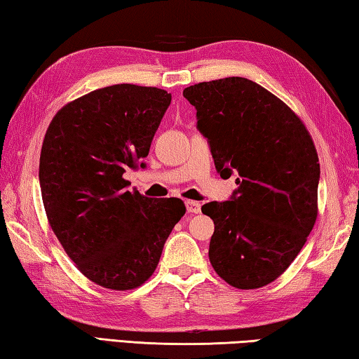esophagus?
Instances as JSON below:
<instances>
[{
	"mask_svg": "<svg viewBox=\"0 0 359 359\" xmlns=\"http://www.w3.org/2000/svg\"><path fill=\"white\" fill-rule=\"evenodd\" d=\"M186 208H187V212H191V215H198V212L202 211V205L198 202H194V200H187Z\"/></svg>",
	"mask_w": 359,
	"mask_h": 359,
	"instance_id": "obj_1",
	"label": "esophagus"
}]
</instances>
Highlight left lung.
<instances>
[{
  "instance_id": "1",
  "label": "left lung",
  "mask_w": 359,
  "mask_h": 359,
  "mask_svg": "<svg viewBox=\"0 0 359 359\" xmlns=\"http://www.w3.org/2000/svg\"><path fill=\"white\" fill-rule=\"evenodd\" d=\"M183 96L196 107L217 172L240 176L230 200L202 206L215 221L211 265L241 290L271 284L317 221L320 163L309 130L285 102L243 77L202 81Z\"/></svg>"
}]
</instances>
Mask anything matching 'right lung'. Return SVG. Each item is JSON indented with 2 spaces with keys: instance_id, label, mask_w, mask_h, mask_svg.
Wrapping results in <instances>:
<instances>
[{
  "instance_id": "right-lung-1",
  "label": "right lung",
  "mask_w": 359,
  "mask_h": 359,
  "mask_svg": "<svg viewBox=\"0 0 359 359\" xmlns=\"http://www.w3.org/2000/svg\"><path fill=\"white\" fill-rule=\"evenodd\" d=\"M170 100L154 86L100 88L62 107L43 137L39 183L48 224L80 273L100 287L144 284L186 212L181 200L126 191L123 178L144 167Z\"/></svg>"
}]
</instances>
